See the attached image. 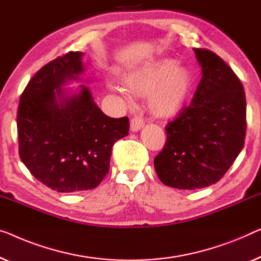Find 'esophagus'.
<instances>
[{
    "label": "esophagus",
    "mask_w": 261,
    "mask_h": 261,
    "mask_svg": "<svg viewBox=\"0 0 261 261\" xmlns=\"http://www.w3.org/2000/svg\"><path fill=\"white\" fill-rule=\"evenodd\" d=\"M143 126H144V119L142 117H139V116H135V117L131 119L130 122L131 131H138L141 130Z\"/></svg>",
    "instance_id": "34e87169"
}]
</instances>
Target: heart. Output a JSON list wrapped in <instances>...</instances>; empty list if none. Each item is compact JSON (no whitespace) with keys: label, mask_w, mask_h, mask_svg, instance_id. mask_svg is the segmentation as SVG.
<instances>
[{"label":"heart","mask_w":261,"mask_h":261,"mask_svg":"<svg viewBox=\"0 0 261 261\" xmlns=\"http://www.w3.org/2000/svg\"><path fill=\"white\" fill-rule=\"evenodd\" d=\"M123 83L130 92L144 96L149 93V107L158 117H172L186 107L193 88V76L173 60H159L127 72ZM120 96L129 99L126 91L115 88Z\"/></svg>","instance_id":"1"}]
</instances>
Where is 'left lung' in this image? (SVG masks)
I'll return each mask as SVG.
<instances>
[{
  "instance_id": "1",
  "label": "left lung",
  "mask_w": 261,
  "mask_h": 261,
  "mask_svg": "<svg viewBox=\"0 0 261 261\" xmlns=\"http://www.w3.org/2000/svg\"><path fill=\"white\" fill-rule=\"evenodd\" d=\"M193 50L203 77L190 106L166 125L165 145L153 161L161 181L179 190L201 189L220 180L246 136L242 82L217 54Z\"/></svg>"
}]
</instances>
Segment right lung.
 Returning a JSON list of instances; mask_svg holds the SVG:
<instances>
[{"instance_id":"obj_1","label":"right lung","mask_w":261,"mask_h":261,"mask_svg":"<svg viewBox=\"0 0 261 261\" xmlns=\"http://www.w3.org/2000/svg\"><path fill=\"white\" fill-rule=\"evenodd\" d=\"M80 51H69L35 73L19 98L18 152L37 180L67 193L95 189L110 168L114 144L129 132V118H111L82 85L64 98L61 87L83 71Z\"/></svg>"}]
</instances>
